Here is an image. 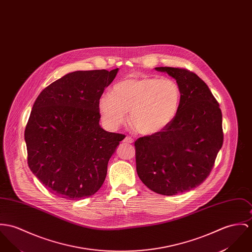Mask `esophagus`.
Instances as JSON below:
<instances>
[{
    "label": "esophagus",
    "mask_w": 252,
    "mask_h": 252,
    "mask_svg": "<svg viewBox=\"0 0 252 252\" xmlns=\"http://www.w3.org/2000/svg\"><path fill=\"white\" fill-rule=\"evenodd\" d=\"M124 143H133L134 142V138H132L131 137H126L123 140Z\"/></svg>",
    "instance_id": "obj_1"
}]
</instances>
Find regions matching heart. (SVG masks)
I'll return each instance as SVG.
<instances>
[{"label":"heart","instance_id":"heart-1","mask_svg":"<svg viewBox=\"0 0 252 252\" xmlns=\"http://www.w3.org/2000/svg\"><path fill=\"white\" fill-rule=\"evenodd\" d=\"M182 92L169 78L131 75L116 83L112 94L98 100L102 120L110 130L118 128L130 112V122L142 135H155L168 127L178 114Z\"/></svg>","mask_w":252,"mask_h":252}]
</instances>
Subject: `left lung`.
<instances>
[{
    "label": "left lung",
    "instance_id": "obj_1",
    "mask_svg": "<svg viewBox=\"0 0 252 252\" xmlns=\"http://www.w3.org/2000/svg\"><path fill=\"white\" fill-rule=\"evenodd\" d=\"M155 69L176 80L182 100L168 127L136 140L137 172L151 190L174 195L196 188L209 176L223 143L222 115L196 74L183 68Z\"/></svg>",
    "mask_w": 252,
    "mask_h": 252
}]
</instances>
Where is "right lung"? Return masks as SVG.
<instances>
[{
  "label": "right lung",
  "mask_w": 252,
  "mask_h": 252,
  "mask_svg": "<svg viewBox=\"0 0 252 252\" xmlns=\"http://www.w3.org/2000/svg\"><path fill=\"white\" fill-rule=\"evenodd\" d=\"M118 72L75 71L45 88L25 129L28 164L53 194L75 200L104 183L108 162L125 136L99 124V97Z\"/></svg>",
  "instance_id": "add662e5"
}]
</instances>
